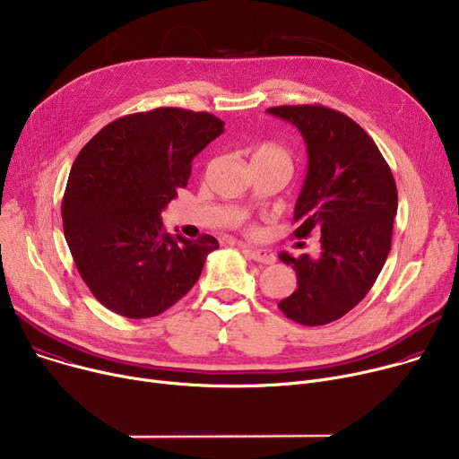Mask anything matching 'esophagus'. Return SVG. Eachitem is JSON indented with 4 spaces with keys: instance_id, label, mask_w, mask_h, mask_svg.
<instances>
[{
    "instance_id": "esophagus-1",
    "label": "esophagus",
    "mask_w": 459,
    "mask_h": 459,
    "mask_svg": "<svg viewBox=\"0 0 459 459\" xmlns=\"http://www.w3.org/2000/svg\"><path fill=\"white\" fill-rule=\"evenodd\" d=\"M242 252L248 255L250 259H254L259 264H273L275 263V255L272 250H252V248H242Z\"/></svg>"
}]
</instances>
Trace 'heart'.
<instances>
[{"label": "heart", "instance_id": "b5f03b06", "mask_svg": "<svg viewBox=\"0 0 459 459\" xmlns=\"http://www.w3.org/2000/svg\"><path fill=\"white\" fill-rule=\"evenodd\" d=\"M252 160H261V161H279V163H287L290 165V156L289 152L279 147L275 143H263L254 151Z\"/></svg>", "mask_w": 459, "mask_h": 459}]
</instances>
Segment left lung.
<instances>
[{"instance_id": "8db88e82", "label": "left lung", "mask_w": 459, "mask_h": 459, "mask_svg": "<svg viewBox=\"0 0 459 459\" xmlns=\"http://www.w3.org/2000/svg\"><path fill=\"white\" fill-rule=\"evenodd\" d=\"M266 112L292 123L307 145L294 237L322 233L318 257L279 254L296 272L298 289L277 307L301 325H325L355 308L377 281L392 250L397 186L375 141L345 114L320 104Z\"/></svg>"}]
</instances>
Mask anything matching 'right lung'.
Returning <instances> with one entry per match:
<instances>
[{
	"label": "right lung",
	"mask_w": 459,
	"mask_h": 459,
	"mask_svg": "<svg viewBox=\"0 0 459 459\" xmlns=\"http://www.w3.org/2000/svg\"><path fill=\"white\" fill-rule=\"evenodd\" d=\"M224 132L205 112L156 108L116 119L77 156L62 200L64 235L91 294L125 318H152L198 281L215 237L163 230L191 161Z\"/></svg>",
	"instance_id": "1"
}]
</instances>
